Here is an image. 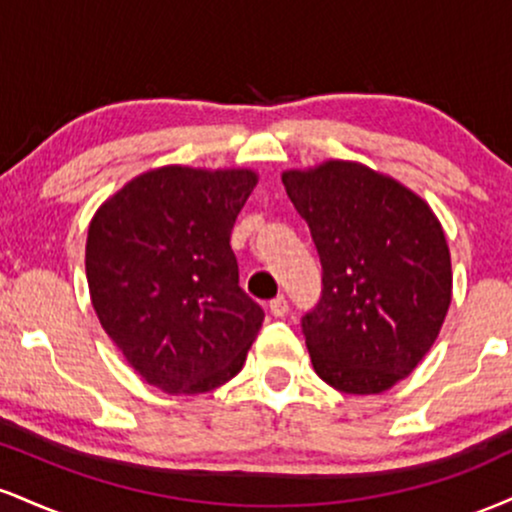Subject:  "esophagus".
<instances>
[{
    "mask_svg": "<svg viewBox=\"0 0 512 512\" xmlns=\"http://www.w3.org/2000/svg\"><path fill=\"white\" fill-rule=\"evenodd\" d=\"M269 310H272L274 317H284L286 313H289V301H286L284 296L274 298V301L269 303Z\"/></svg>",
    "mask_w": 512,
    "mask_h": 512,
    "instance_id": "obj_1",
    "label": "esophagus"
}]
</instances>
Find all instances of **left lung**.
Listing matches in <instances>:
<instances>
[{
  "instance_id": "8db88e82",
  "label": "left lung",
  "mask_w": 512,
  "mask_h": 512,
  "mask_svg": "<svg viewBox=\"0 0 512 512\" xmlns=\"http://www.w3.org/2000/svg\"><path fill=\"white\" fill-rule=\"evenodd\" d=\"M281 180L322 262V298L303 315L315 373L346 395L390 390L428 354L452 301L438 216L356 161L284 170Z\"/></svg>"
}]
</instances>
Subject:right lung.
<instances>
[{"mask_svg": "<svg viewBox=\"0 0 512 512\" xmlns=\"http://www.w3.org/2000/svg\"><path fill=\"white\" fill-rule=\"evenodd\" d=\"M255 185L250 168H154L88 223L93 310L129 366L168 395L228 383L260 332L264 313L238 286L231 250Z\"/></svg>", "mask_w": 512, "mask_h": 512, "instance_id": "add662e5", "label": "right lung"}]
</instances>
